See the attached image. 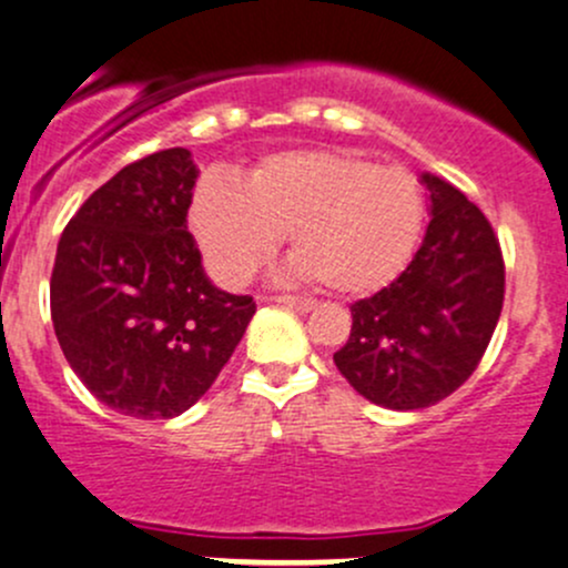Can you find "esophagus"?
Returning <instances> with one entry per match:
<instances>
[{
    "label": "esophagus",
    "instance_id": "1",
    "mask_svg": "<svg viewBox=\"0 0 568 568\" xmlns=\"http://www.w3.org/2000/svg\"><path fill=\"white\" fill-rule=\"evenodd\" d=\"M264 302H277V304H285V307L300 310V313H310V310H315V302H313V300H300V296H288V294L264 296Z\"/></svg>",
    "mask_w": 568,
    "mask_h": 568
}]
</instances>
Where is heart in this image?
<instances>
[{"label":"heart","mask_w":568,"mask_h":568,"mask_svg":"<svg viewBox=\"0 0 568 568\" xmlns=\"http://www.w3.org/2000/svg\"><path fill=\"white\" fill-rule=\"evenodd\" d=\"M422 220L425 199L408 171L326 146L266 154L242 184L209 176L190 204V231L220 283H247L288 234V274L343 296L389 285Z\"/></svg>","instance_id":"heart-1"}]
</instances>
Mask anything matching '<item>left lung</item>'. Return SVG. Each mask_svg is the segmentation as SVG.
<instances>
[{"label": "left lung", "instance_id": "obj_1", "mask_svg": "<svg viewBox=\"0 0 568 568\" xmlns=\"http://www.w3.org/2000/svg\"><path fill=\"white\" fill-rule=\"evenodd\" d=\"M429 225L394 283L351 304L354 326L334 364L369 403L419 410L474 375L504 307V255L481 209L422 174Z\"/></svg>", "mask_w": 568, "mask_h": 568}]
</instances>
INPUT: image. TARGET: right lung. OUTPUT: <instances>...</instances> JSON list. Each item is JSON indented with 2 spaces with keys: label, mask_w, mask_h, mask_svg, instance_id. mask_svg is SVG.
I'll return each instance as SVG.
<instances>
[{
  "label": "right lung",
  "mask_w": 568,
  "mask_h": 568,
  "mask_svg": "<svg viewBox=\"0 0 568 568\" xmlns=\"http://www.w3.org/2000/svg\"><path fill=\"white\" fill-rule=\"evenodd\" d=\"M199 179L187 149L124 165L62 231L51 321L81 384L135 419H174L199 403L255 313L214 288L187 231Z\"/></svg>",
  "instance_id": "right-lung-1"
}]
</instances>
